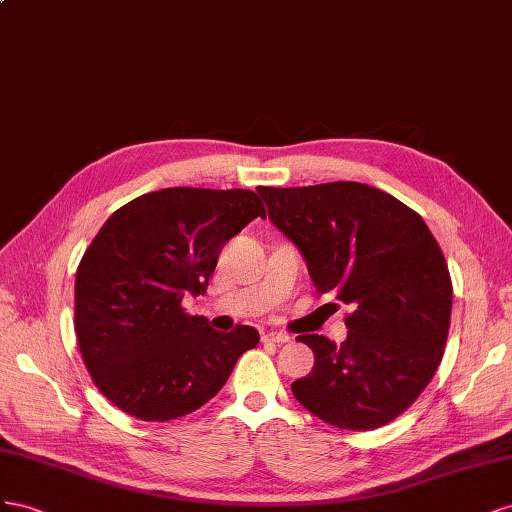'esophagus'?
<instances>
[{"instance_id": "esophagus-1", "label": "esophagus", "mask_w": 512, "mask_h": 512, "mask_svg": "<svg viewBox=\"0 0 512 512\" xmlns=\"http://www.w3.org/2000/svg\"><path fill=\"white\" fill-rule=\"evenodd\" d=\"M261 341L264 343H276V345H283V343H289L291 337L285 332H266L264 337H261Z\"/></svg>"}]
</instances>
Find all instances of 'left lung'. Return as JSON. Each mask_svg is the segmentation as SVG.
Returning a JSON list of instances; mask_svg holds the SVG:
<instances>
[{
    "instance_id": "obj_1",
    "label": "left lung",
    "mask_w": 512,
    "mask_h": 512,
    "mask_svg": "<svg viewBox=\"0 0 512 512\" xmlns=\"http://www.w3.org/2000/svg\"><path fill=\"white\" fill-rule=\"evenodd\" d=\"M272 225L298 246L319 296L352 304L347 339L302 334L313 371L291 384L319 420L369 431L403 414L440 367L452 283L420 214L379 188L328 182L259 186Z\"/></svg>"
}]
</instances>
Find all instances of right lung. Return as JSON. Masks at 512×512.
<instances>
[{"instance_id": "1", "label": "right lung", "mask_w": 512, "mask_h": 512, "mask_svg": "<svg viewBox=\"0 0 512 512\" xmlns=\"http://www.w3.org/2000/svg\"><path fill=\"white\" fill-rule=\"evenodd\" d=\"M266 216L253 191L175 186L141 195L100 227L77 268L75 332L94 384L122 412L167 422L199 410L259 343L251 326L186 315L227 240Z\"/></svg>"}]
</instances>
